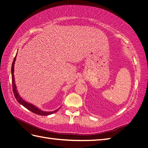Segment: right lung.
<instances>
[{"instance_id": "1", "label": "right lung", "mask_w": 148, "mask_h": 148, "mask_svg": "<svg viewBox=\"0 0 148 148\" xmlns=\"http://www.w3.org/2000/svg\"><path fill=\"white\" fill-rule=\"evenodd\" d=\"M16 58V56L14 57V60L12 62V67H11V73H12V90H13L14 95L16 100L18 101L21 105H22L23 106H25L26 108L32 112L34 113H36V114H37V115H42V116H47V115H49L52 114V113H53L57 112L58 109L56 110H55V111H53V112H43L42 110H41L38 108L35 105L31 104V103H27L26 101L24 100V99H23V98L19 95L18 91H17V90H16V86L15 81H14V63H15Z\"/></svg>"}]
</instances>
